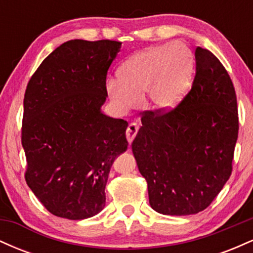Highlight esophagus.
Returning <instances> with one entry per match:
<instances>
[{
	"label": "esophagus",
	"instance_id": "esophagus-1",
	"mask_svg": "<svg viewBox=\"0 0 253 253\" xmlns=\"http://www.w3.org/2000/svg\"><path fill=\"white\" fill-rule=\"evenodd\" d=\"M138 129H139L138 125L134 124V123L129 124L128 127H127V129H126V138H127V140H128L129 145L133 141V139L135 138L136 133H138Z\"/></svg>",
	"mask_w": 253,
	"mask_h": 253
}]
</instances>
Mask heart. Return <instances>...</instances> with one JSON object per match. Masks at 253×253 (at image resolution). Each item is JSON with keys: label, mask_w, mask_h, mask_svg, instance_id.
I'll list each match as a JSON object with an SVG mask.
<instances>
[{"label": "heart", "mask_w": 253, "mask_h": 253, "mask_svg": "<svg viewBox=\"0 0 253 253\" xmlns=\"http://www.w3.org/2000/svg\"><path fill=\"white\" fill-rule=\"evenodd\" d=\"M194 68V54L185 43L151 46L121 66L120 80L107 81V92L121 112L134 108L145 91L151 106L169 110L189 88Z\"/></svg>", "instance_id": "1"}]
</instances>
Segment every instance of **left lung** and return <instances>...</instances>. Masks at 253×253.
Listing matches in <instances>:
<instances>
[{
    "mask_svg": "<svg viewBox=\"0 0 253 253\" xmlns=\"http://www.w3.org/2000/svg\"><path fill=\"white\" fill-rule=\"evenodd\" d=\"M190 91L173 109L146 110L132 143L151 207L190 215L211 205L232 173L238 107L228 72L211 51L196 47Z\"/></svg>",
    "mask_w": 253,
    "mask_h": 253,
    "instance_id": "8db88e82",
    "label": "left lung"
}]
</instances>
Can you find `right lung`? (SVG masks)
<instances>
[{
    "label": "right lung",
    "mask_w": 253,
    "mask_h": 253,
    "mask_svg": "<svg viewBox=\"0 0 253 253\" xmlns=\"http://www.w3.org/2000/svg\"><path fill=\"white\" fill-rule=\"evenodd\" d=\"M120 42L75 39L48 54L24 98L25 178L53 215L82 220L106 205L113 162L128 146L127 121L101 112Z\"/></svg>",
    "instance_id": "1"
}]
</instances>
